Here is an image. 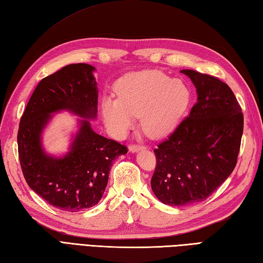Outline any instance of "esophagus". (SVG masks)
<instances>
[{"instance_id":"esophagus-1","label":"esophagus","mask_w":263,"mask_h":263,"mask_svg":"<svg viewBox=\"0 0 263 263\" xmlns=\"http://www.w3.org/2000/svg\"><path fill=\"white\" fill-rule=\"evenodd\" d=\"M144 149L143 145H140V144H131L129 145V151L132 152V154H134V152H138L140 150Z\"/></svg>"}]
</instances>
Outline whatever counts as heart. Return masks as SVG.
<instances>
[{"label": "heart", "mask_w": 263, "mask_h": 263, "mask_svg": "<svg viewBox=\"0 0 263 263\" xmlns=\"http://www.w3.org/2000/svg\"><path fill=\"white\" fill-rule=\"evenodd\" d=\"M117 93L118 97H105L102 103L105 124L117 137L125 136L139 115L146 136H167L179 124L191 101V90L184 81L157 69L122 77Z\"/></svg>", "instance_id": "heart-1"}]
</instances>
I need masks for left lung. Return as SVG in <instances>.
<instances>
[{"label":"left lung","instance_id":"8db88e82","mask_svg":"<svg viewBox=\"0 0 263 263\" xmlns=\"http://www.w3.org/2000/svg\"><path fill=\"white\" fill-rule=\"evenodd\" d=\"M180 72L196 87L197 102L155 149L151 178L156 197L169 206L196 204L216 191L235 168L243 133L242 109L228 84L192 69Z\"/></svg>","mask_w":263,"mask_h":263}]
</instances>
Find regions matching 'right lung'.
<instances>
[{
  "label": "right lung",
  "instance_id": "1",
  "mask_svg": "<svg viewBox=\"0 0 263 263\" xmlns=\"http://www.w3.org/2000/svg\"><path fill=\"white\" fill-rule=\"evenodd\" d=\"M95 67L71 64L38 84L20 120L17 149L27 184L49 204L66 212L95 206L107 186L109 170L126 146L97 134L90 121L97 118L99 89ZM79 117L69 151L63 156L44 150L42 136L54 114Z\"/></svg>",
  "mask_w": 263,
  "mask_h": 263
}]
</instances>
